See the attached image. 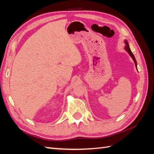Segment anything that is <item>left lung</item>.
Returning a JSON list of instances; mask_svg holds the SVG:
<instances>
[{
	"mask_svg": "<svg viewBox=\"0 0 154 154\" xmlns=\"http://www.w3.org/2000/svg\"><path fill=\"white\" fill-rule=\"evenodd\" d=\"M125 42H126V47H125L126 50L128 52V54H130V56H131V57H132L133 60L134 61V63H135V65H136V68H137V62H136V59H135L134 55V54H132V52L131 51V50H130V47H129V45H128V42H127L126 41H125Z\"/></svg>",
	"mask_w": 154,
	"mask_h": 154,
	"instance_id": "8db88e82",
	"label": "left lung"
}]
</instances>
